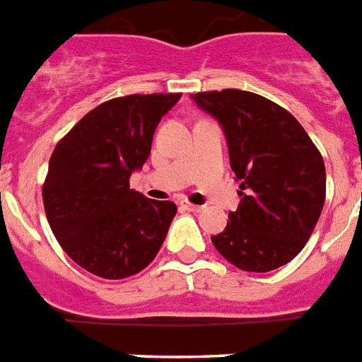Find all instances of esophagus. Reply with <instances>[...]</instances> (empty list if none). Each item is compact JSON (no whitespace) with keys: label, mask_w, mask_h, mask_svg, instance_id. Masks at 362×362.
I'll use <instances>...</instances> for the list:
<instances>
[{"label":"esophagus","mask_w":362,"mask_h":362,"mask_svg":"<svg viewBox=\"0 0 362 362\" xmlns=\"http://www.w3.org/2000/svg\"><path fill=\"white\" fill-rule=\"evenodd\" d=\"M183 207L187 211H192V213H199V211L204 209L202 205H196V204H190V202H183Z\"/></svg>","instance_id":"1"}]
</instances>
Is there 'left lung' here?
Masks as SVG:
<instances>
[{
  "label": "left lung",
  "mask_w": 362,
  "mask_h": 362,
  "mask_svg": "<svg viewBox=\"0 0 362 362\" xmlns=\"http://www.w3.org/2000/svg\"><path fill=\"white\" fill-rule=\"evenodd\" d=\"M224 129L241 204L215 248L243 271L267 273L296 258L325 204V164L293 115L262 95L222 89L192 95Z\"/></svg>",
  "instance_id": "1"
}]
</instances>
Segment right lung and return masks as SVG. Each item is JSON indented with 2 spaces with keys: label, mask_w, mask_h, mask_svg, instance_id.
<instances>
[{
  "label": "right lung",
  "mask_w": 362,
  "mask_h": 362,
  "mask_svg": "<svg viewBox=\"0 0 362 362\" xmlns=\"http://www.w3.org/2000/svg\"><path fill=\"white\" fill-rule=\"evenodd\" d=\"M181 93L127 95L83 115L57 141L42 185L54 235L66 256L100 279L140 273L155 259L173 202L147 199L129 187L151 153L158 121Z\"/></svg>",
  "instance_id": "obj_1"
}]
</instances>
